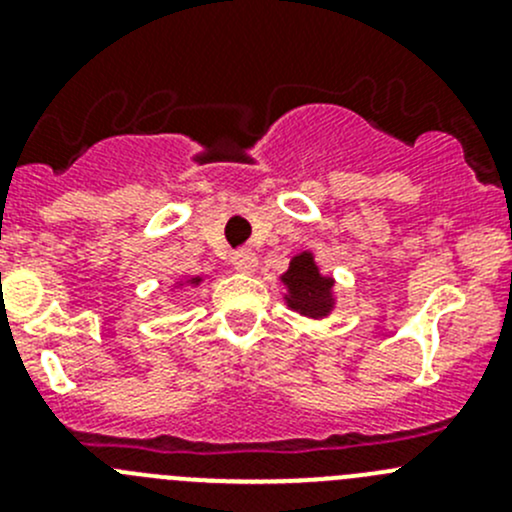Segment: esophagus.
Returning <instances> with one entry per match:
<instances>
[{
	"label": "esophagus",
	"mask_w": 512,
	"mask_h": 512,
	"mask_svg": "<svg viewBox=\"0 0 512 512\" xmlns=\"http://www.w3.org/2000/svg\"><path fill=\"white\" fill-rule=\"evenodd\" d=\"M232 265H235L237 272H245V275H252L257 270V255L252 250H237L232 255Z\"/></svg>",
	"instance_id": "obj_1"
}]
</instances>
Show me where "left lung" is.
<instances>
[{
	"label": "left lung",
	"instance_id": "1",
	"mask_svg": "<svg viewBox=\"0 0 512 512\" xmlns=\"http://www.w3.org/2000/svg\"><path fill=\"white\" fill-rule=\"evenodd\" d=\"M289 294L287 304L307 317H324L332 309V287L334 282L329 277L319 275V267L314 265L312 252H299L289 270L282 275Z\"/></svg>",
	"mask_w": 512,
	"mask_h": 512
}]
</instances>
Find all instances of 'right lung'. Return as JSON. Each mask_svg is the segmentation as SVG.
Instances as JSON below:
<instances>
[{"instance_id": "obj_1", "label": "right lung", "mask_w": 512, "mask_h": 512, "mask_svg": "<svg viewBox=\"0 0 512 512\" xmlns=\"http://www.w3.org/2000/svg\"><path fill=\"white\" fill-rule=\"evenodd\" d=\"M190 285H200V277H193V280H190Z\"/></svg>"}]
</instances>
